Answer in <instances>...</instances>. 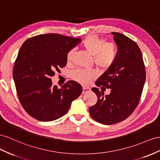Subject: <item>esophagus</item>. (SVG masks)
I'll use <instances>...</instances> for the list:
<instances>
[{
	"instance_id": "34e87169",
	"label": "esophagus",
	"mask_w": 160,
	"mask_h": 160,
	"mask_svg": "<svg viewBox=\"0 0 160 160\" xmlns=\"http://www.w3.org/2000/svg\"><path fill=\"white\" fill-rule=\"evenodd\" d=\"M90 91V88H87V87H83V90H82V94H86L88 93Z\"/></svg>"
}]
</instances>
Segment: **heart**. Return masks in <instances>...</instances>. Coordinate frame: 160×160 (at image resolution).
<instances>
[{"label": "heart", "instance_id": "1", "mask_svg": "<svg viewBox=\"0 0 160 160\" xmlns=\"http://www.w3.org/2000/svg\"><path fill=\"white\" fill-rule=\"evenodd\" d=\"M83 46L86 52L94 56V63L101 69H108L116 60V45L112 42H106L104 39L97 35H90L86 38L83 42ZM74 52V48L68 51L66 56L68 62L72 60ZM96 76L97 73L93 70L78 69L71 73L73 79L84 85L88 84Z\"/></svg>", "mask_w": 160, "mask_h": 160}]
</instances>
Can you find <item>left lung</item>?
<instances>
[{
  "label": "left lung",
  "instance_id": "1",
  "mask_svg": "<svg viewBox=\"0 0 160 160\" xmlns=\"http://www.w3.org/2000/svg\"><path fill=\"white\" fill-rule=\"evenodd\" d=\"M112 34L118 49L116 60L96 82L98 87L111 89V93L104 96L103 91L92 88L98 101L89 108L93 119L104 125L116 124L133 113L145 82V65L138 45L125 35Z\"/></svg>",
  "mask_w": 160,
  "mask_h": 160
}]
</instances>
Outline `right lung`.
<instances>
[{"label": "right lung", "mask_w": 160, "mask_h": 160, "mask_svg": "<svg viewBox=\"0 0 160 160\" xmlns=\"http://www.w3.org/2000/svg\"><path fill=\"white\" fill-rule=\"evenodd\" d=\"M81 41L48 33L31 38L22 45L12 76L21 105L32 117L41 121L56 120L81 94L82 87L76 82L68 81L58 88L51 79L66 65L68 51Z\"/></svg>", "instance_id": "1"}]
</instances>
